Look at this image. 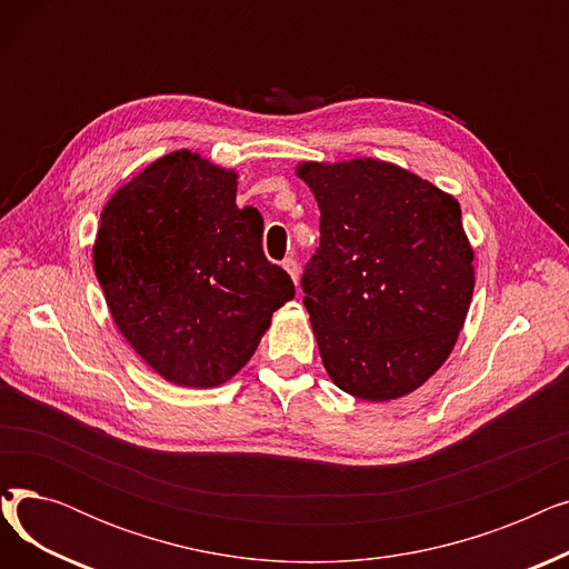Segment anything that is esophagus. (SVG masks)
Masks as SVG:
<instances>
[{
  "mask_svg": "<svg viewBox=\"0 0 569 569\" xmlns=\"http://www.w3.org/2000/svg\"><path fill=\"white\" fill-rule=\"evenodd\" d=\"M281 267L288 272V277L292 279V283L297 286V281H300V267H297V260H295V258H286V260L281 262Z\"/></svg>",
  "mask_w": 569,
  "mask_h": 569,
  "instance_id": "1",
  "label": "esophagus"
}]
</instances>
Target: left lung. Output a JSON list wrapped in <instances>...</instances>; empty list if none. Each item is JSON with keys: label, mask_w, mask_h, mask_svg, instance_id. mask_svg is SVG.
<instances>
[{"label": "left lung", "mask_w": 569, "mask_h": 569, "mask_svg": "<svg viewBox=\"0 0 569 569\" xmlns=\"http://www.w3.org/2000/svg\"><path fill=\"white\" fill-rule=\"evenodd\" d=\"M320 249L302 288L327 376L365 401H395L450 357L475 288L455 196L380 159L302 161Z\"/></svg>", "instance_id": "left-lung-1"}]
</instances>
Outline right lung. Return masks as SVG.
<instances>
[{"mask_svg": "<svg viewBox=\"0 0 569 569\" xmlns=\"http://www.w3.org/2000/svg\"><path fill=\"white\" fill-rule=\"evenodd\" d=\"M237 179L174 149L101 212L92 258L110 316L140 360L177 387L228 382L295 297L262 253V217L234 202Z\"/></svg>", "mask_w": 569, "mask_h": 569, "instance_id": "right-lung-1", "label": "right lung"}]
</instances>
